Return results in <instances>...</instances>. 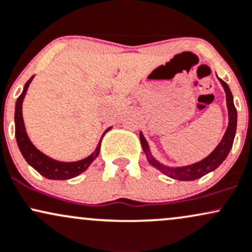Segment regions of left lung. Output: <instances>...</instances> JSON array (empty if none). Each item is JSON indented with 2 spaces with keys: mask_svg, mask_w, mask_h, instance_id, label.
Wrapping results in <instances>:
<instances>
[{
  "mask_svg": "<svg viewBox=\"0 0 252 252\" xmlns=\"http://www.w3.org/2000/svg\"><path fill=\"white\" fill-rule=\"evenodd\" d=\"M220 82L223 86L224 91L226 94V106H227V113H229V125L224 137L221 138L220 143L217 145V147L212 151L210 155L204 158L203 160L194 162V164L186 165V166H178V167H171L166 166V165L159 162L155 157L152 156L150 151L149 143L145 139L144 134L140 132L139 137H140V143L143 146V150L146 155L147 160L152 166H155L157 170L160 171L161 173L166 174L170 178L177 179V180H184V182H190V180H196L198 178H202L203 176L208 174L209 172H212L217 168L225 160V158L229 155L230 150H231L233 139L236 135V128H237V111H236L235 105H233V96L231 91H230L229 86L225 81L218 78Z\"/></svg>",
  "mask_w": 252,
  "mask_h": 252,
  "instance_id": "1",
  "label": "left lung"
}]
</instances>
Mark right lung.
<instances>
[{"label":"right lung","mask_w":252,"mask_h":252,"mask_svg":"<svg viewBox=\"0 0 252 252\" xmlns=\"http://www.w3.org/2000/svg\"><path fill=\"white\" fill-rule=\"evenodd\" d=\"M32 78H34V75L26 82L22 93H21V95L17 97L16 105H15V137H16L17 146H19L21 153H22L26 161L28 162L32 168H35L41 176L54 180L72 179L74 177L79 176L80 173H82L84 171L87 170V168L90 167V165L93 162L94 159L97 158L103 135H105L106 132H108L109 129H111V127L106 129L105 133L102 134L95 151H94L91 156H88L87 158L82 159V160L70 162L59 161L50 158L48 156H46L32 145L31 139H29L28 134H27L26 132L25 121H23L22 117V102Z\"/></svg>","instance_id":"1"}]
</instances>
